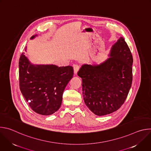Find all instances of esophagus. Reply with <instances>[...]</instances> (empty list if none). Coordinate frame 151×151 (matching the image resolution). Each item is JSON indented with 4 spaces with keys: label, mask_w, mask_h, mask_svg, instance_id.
<instances>
[{
    "label": "esophagus",
    "mask_w": 151,
    "mask_h": 151,
    "mask_svg": "<svg viewBox=\"0 0 151 151\" xmlns=\"http://www.w3.org/2000/svg\"><path fill=\"white\" fill-rule=\"evenodd\" d=\"M79 66L78 65H77V64H75V65H73V70H74L75 75L77 74L78 72L79 71Z\"/></svg>",
    "instance_id": "1"
}]
</instances>
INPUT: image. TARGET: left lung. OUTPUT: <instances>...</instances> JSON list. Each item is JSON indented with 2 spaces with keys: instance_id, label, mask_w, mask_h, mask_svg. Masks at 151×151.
Masks as SVG:
<instances>
[{
  "instance_id": "1",
  "label": "left lung",
  "mask_w": 151,
  "mask_h": 151,
  "mask_svg": "<svg viewBox=\"0 0 151 151\" xmlns=\"http://www.w3.org/2000/svg\"><path fill=\"white\" fill-rule=\"evenodd\" d=\"M110 57L100 64H83L78 72L84 102L98 116L119 109L132 84L133 56L122 37L112 46Z\"/></svg>"
}]
</instances>
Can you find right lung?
Returning a JSON list of instances; mask_svg holds the SVG:
<instances>
[{
  "instance_id": "obj_1",
  "label": "right lung",
  "mask_w": 151,
  "mask_h": 151,
  "mask_svg": "<svg viewBox=\"0 0 151 151\" xmlns=\"http://www.w3.org/2000/svg\"><path fill=\"white\" fill-rule=\"evenodd\" d=\"M24 54L19 60L21 92L33 111L42 115H52L61 104L64 88L73 78V67L34 65Z\"/></svg>"
}]
</instances>
